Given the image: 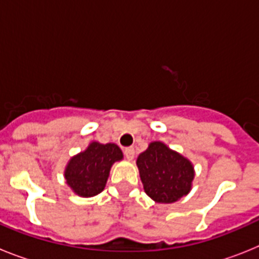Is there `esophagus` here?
<instances>
[{
  "instance_id": "1",
  "label": "esophagus",
  "mask_w": 259,
  "mask_h": 259,
  "mask_svg": "<svg viewBox=\"0 0 259 259\" xmlns=\"http://www.w3.org/2000/svg\"><path fill=\"white\" fill-rule=\"evenodd\" d=\"M123 153H124V155H125V158H127V159H130V161H131V159H134L135 149L132 148V146H128V148H125V149L123 150Z\"/></svg>"
}]
</instances>
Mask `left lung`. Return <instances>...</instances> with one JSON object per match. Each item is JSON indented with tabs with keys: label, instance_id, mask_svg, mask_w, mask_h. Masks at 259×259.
I'll list each match as a JSON object with an SVG mask.
<instances>
[{
	"label": "left lung",
	"instance_id": "left-lung-1",
	"mask_svg": "<svg viewBox=\"0 0 259 259\" xmlns=\"http://www.w3.org/2000/svg\"><path fill=\"white\" fill-rule=\"evenodd\" d=\"M137 167L145 193L157 202H175L191 191L193 166L163 143L150 144L137 158Z\"/></svg>",
	"mask_w": 259,
	"mask_h": 259
}]
</instances>
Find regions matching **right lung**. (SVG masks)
<instances>
[{
	"label": "right lung",
	"instance_id": "add662e5",
	"mask_svg": "<svg viewBox=\"0 0 259 259\" xmlns=\"http://www.w3.org/2000/svg\"><path fill=\"white\" fill-rule=\"evenodd\" d=\"M122 158V150L115 144L92 143L88 149L68 162L65 172L67 184L81 197L101 193L109 178L110 167Z\"/></svg>",
	"mask_w": 259,
	"mask_h": 259
}]
</instances>
